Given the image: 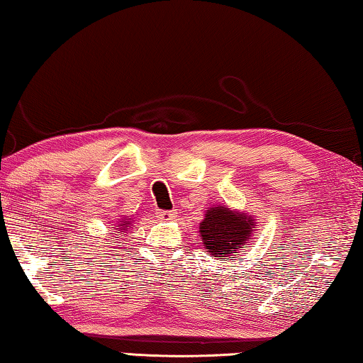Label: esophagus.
<instances>
[{
	"mask_svg": "<svg viewBox=\"0 0 363 363\" xmlns=\"http://www.w3.org/2000/svg\"><path fill=\"white\" fill-rule=\"evenodd\" d=\"M156 216H158V218L163 220V221H169V220L174 218L176 212H174V210H158V212H156Z\"/></svg>",
	"mask_w": 363,
	"mask_h": 363,
	"instance_id": "34e87169",
	"label": "esophagus"
}]
</instances>
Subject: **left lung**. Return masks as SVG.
<instances>
[{"instance_id":"1","label":"left lung","mask_w":363,"mask_h":363,"mask_svg":"<svg viewBox=\"0 0 363 363\" xmlns=\"http://www.w3.org/2000/svg\"><path fill=\"white\" fill-rule=\"evenodd\" d=\"M252 220L242 215H236L230 208L212 207L205 213V220L200 223V236L208 254L213 257H226L236 252L240 247H246V241L251 236Z\"/></svg>"}]
</instances>
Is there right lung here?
Listing matches in <instances>:
<instances>
[{"label": "right lung", "mask_w": 363, "mask_h": 363, "mask_svg": "<svg viewBox=\"0 0 363 363\" xmlns=\"http://www.w3.org/2000/svg\"><path fill=\"white\" fill-rule=\"evenodd\" d=\"M123 225H127V223H125V221H123ZM121 226H122V225H121Z\"/></svg>", "instance_id": "obj_1"}]
</instances>
